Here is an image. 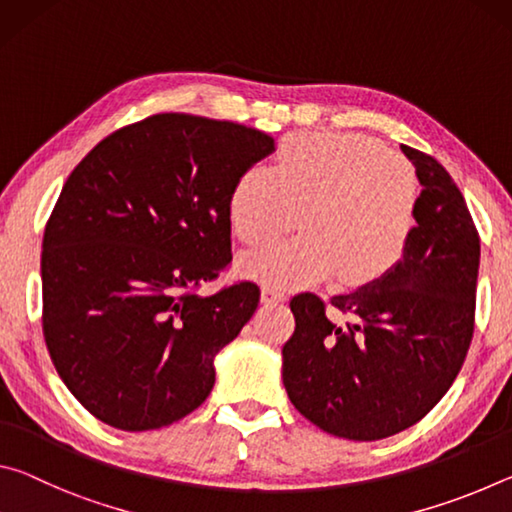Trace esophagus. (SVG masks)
<instances>
[{
  "mask_svg": "<svg viewBox=\"0 0 512 512\" xmlns=\"http://www.w3.org/2000/svg\"><path fill=\"white\" fill-rule=\"evenodd\" d=\"M287 300V296H284L282 289L277 287H271V284H266V287H262V302H266V305H277V302H284Z\"/></svg>",
  "mask_w": 512,
  "mask_h": 512,
  "instance_id": "obj_1",
  "label": "esophagus"
}]
</instances>
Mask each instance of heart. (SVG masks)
<instances>
[{"label":"heart","instance_id":"heart-1","mask_svg":"<svg viewBox=\"0 0 512 512\" xmlns=\"http://www.w3.org/2000/svg\"><path fill=\"white\" fill-rule=\"evenodd\" d=\"M418 176L402 155L361 133L293 135L273 171L248 169L230 196V225L248 246L282 235L241 259L275 287H307L334 275L363 284L393 268L409 246Z\"/></svg>","mask_w":512,"mask_h":512}]
</instances>
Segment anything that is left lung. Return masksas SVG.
Returning <instances> with one entry per match:
<instances>
[{
    "instance_id": "8db88e82",
    "label": "left lung",
    "mask_w": 512,
    "mask_h": 512,
    "mask_svg": "<svg viewBox=\"0 0 512 512\" xmlns=\"http://www.w3.org/2000/svg\"><path fill=\"white\" fill-rule=\"evenodd\" d=\"M422 192L409 246L393 268L332 298L291 300L296 332L282 348L291 404L327 433L381 440L420 422L454 384L474 332L481 244L443 164L402 144Z\"/></svg>"
}]
</instances>
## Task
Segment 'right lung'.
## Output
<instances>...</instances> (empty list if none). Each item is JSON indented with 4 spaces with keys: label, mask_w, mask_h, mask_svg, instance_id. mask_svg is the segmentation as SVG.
Here are the masks:
<instances>
[{
    "label": "right lung",
    "mask_w": 512,
    "mask_h": 512,
    "mask_svg": "<svg viewBox=\"0 0 512 512\" xmlns=\"http://www.w3.org/2000/svg\"><path fill=\"white\" fill-rule=\"evenodd\" d=\"M273 151L255 128L162 112L108 135L67 178L42 239V332L94 418L160 429L210 395L259 287L194 289L230 264L232 189Z\"/></svg>",
    "instance_id": "1"
}]
</instances>
